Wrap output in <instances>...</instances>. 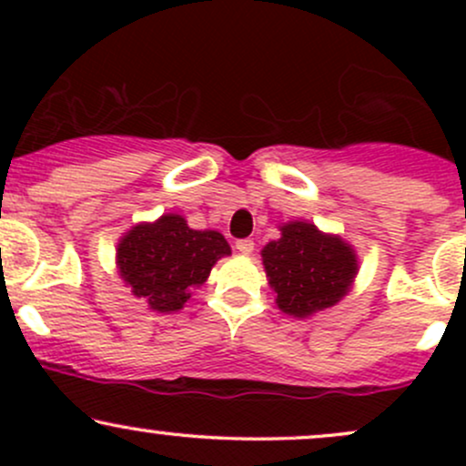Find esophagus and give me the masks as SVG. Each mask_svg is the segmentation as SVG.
<instances>
[{"mask_svg": "<svg viewBox=\"0 0 466 466\" xmlns=\"http://www.w3.org/2000/svg\"><path fill=\"white\" fill-rule=\"evenodd\" d=\"M237 249L240 251V254L249 256L251 251H254V240H251V238H240V240H237Z\"/></svg>", "mask_w": 466, "mask_h": 466, "instance_id": "1", "label": "esophagus"}]
</instances>
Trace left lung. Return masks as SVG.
<instances>
[{
	"instance_id": "1",
	"label": "left lung",
	"mask_w": 466,
	"mask_h": 466,
	"mask_svg": "<svg viewBox=\"0 0 466 466\" xmlns=\"http://www.w3.org/2000/svg\"><path fill=\"white\" fill-rule=\"evenodd\" d=\"M260 256L278 309L298 319L335 307L360 271L350 243L309 221L282 223L280 238L269 240Z\"/></svg>"
}]
</instances>
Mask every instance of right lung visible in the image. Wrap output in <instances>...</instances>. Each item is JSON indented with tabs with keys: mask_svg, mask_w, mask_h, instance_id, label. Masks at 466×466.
<instances>
[{
	"mask_svg": "<svg viewBox=\"0 0 466 466\" xmlns=\"http://www.w3.org/2000/svg\"><path fill=\"white\" fill-rule=\"evenodd\" d=\"M232 254L217 229H192L181 215L136 223L116 248V267L136 298L157 313L184 309L218 258Z\"/></svg>",
	"mask_w": 466,
	"mask_h": 466,
	"instance_id": "add662e5",
	"label": "right lung"
}]
</instances>
